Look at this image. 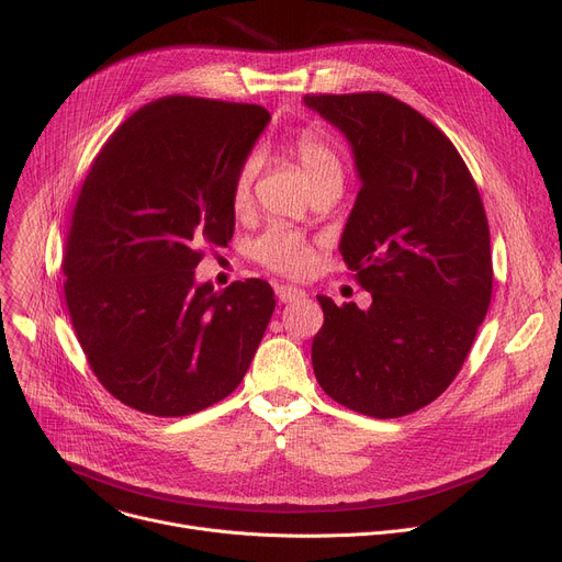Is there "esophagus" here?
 I'll return each instance as SVG.
<instances>
[{"instance_id":"obj_1","label":"esophagus","mask_w":562,"mask_h":562,"mask_svg":"<svg viewBox=\"0 0 562 562\" xmlns=\"http://www.w3.org/2000/svg\"><path fill=\"white\" fill-rule=\"evenodd\" d=\"M276 296L280 303H296V301H305L307 293L299 286H289V284H280L276 286Z\"/></svg>"}]
</instances>
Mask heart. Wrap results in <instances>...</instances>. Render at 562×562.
Wrapping results in <instances>:
<instances>
[{
  "label": "heart",
  "mask_w": 562,
  "mask_h": 562,
  "mask_svg": "<svg viewBox=\"0 0 562 562\" xmlns=\"http://www.w3.org/2000/svg\"><path fill=\"white\" fill-rule=\"evenodd\" d=\"M293 155H296L312 189L326 187V184L341 187L344 182L341 159L333 150V145L323 136L314 132H303L296 140H293ZM259 168H261V155L252 153L244 159L239 172H236L232 198L239 210L250 202L252 184L257 180ZM255 252L266 266H271V269L289 276H303L312 263V248L307 246V241L301 239L299 234L282 227L266 232L257 241Z\"/></svg>",
  "instance_id": "heart-1"
}]
</instances>
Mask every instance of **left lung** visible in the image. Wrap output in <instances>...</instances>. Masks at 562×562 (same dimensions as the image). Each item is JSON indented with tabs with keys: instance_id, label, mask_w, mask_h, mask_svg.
<instances>
[{
	"instance_id": "1",
	"label": "left lung",
	"mask_w": 562,
	"mask_h": 562,
	"mask_svg": "<svg viewBox=\"0 0 562 562\" xmlns=\"http://www.w3.org/2000/svg\"><path fill=\"white\" fill-rule=\"evenodd\" d=\"M350 145L360 193L339 252L371 305L316 296L318 385L375 419L409 415L445 392L492 299L490 227L456 145L385 93L307 95Z\"/></svg>"
}]
</instances>
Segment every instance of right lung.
I'll return each mask as SVG.
<instances>
[{"label":"right lung","instance_id":"right-lung-1","mask_svg":"<svg viewBox=\"0 0 562 562\" xmlns=\"http://www.w3.org/2000/svg\"><path fill=\"white\" fill-rule=\"evenodd\" d=\"M271 113L170 95L136 111L88 172L68 234L66 303L102 385L155 417L232 394L276 310L269 282L195 280L234 234V180Z\"/></svg>","mask_w":562,"mask_h":562}]
</instances>
